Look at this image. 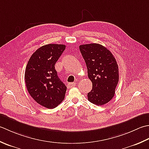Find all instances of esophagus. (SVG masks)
Instances as JSON below:
<instances>
[{"label":"esophagus","instance_id":"1","mask_svg":"<svg viewBox=\"0 0 149 149\" xmlns=\"http://www.w3.org/2000/svg\"><path fill=\"white\" fill-rule=\"evenodd\" d=\"M75 86H76V84L74 82H71V83H69L68 84V87L69 89V88H72V87H74Z\"/></svg>","mask_w":149,"mask_h":149}]
</instances>
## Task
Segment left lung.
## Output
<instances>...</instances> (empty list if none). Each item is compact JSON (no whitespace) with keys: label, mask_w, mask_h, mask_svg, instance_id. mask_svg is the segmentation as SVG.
<instances>
[{"label":"left lung","mask_w":149,"mask_h":149,"mask_svg":"<svg viewBox=\"0 0 149 149\" xmlns=\"http://www.w3.org/2000/svg\"><path fill=\"white\" fill-rule=\"evenodd\" d=\"M79 48L93 84L92 90L87 93L88 100L97 105L107 104L114 97L119 81L116 59L110 51L98 44L81 45Z\"/></svg>","instance_id":"1"}]
</instances>
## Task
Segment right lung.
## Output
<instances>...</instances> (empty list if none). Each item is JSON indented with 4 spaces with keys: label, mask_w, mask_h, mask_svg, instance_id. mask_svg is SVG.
Listing matches in <instances>:
<instances>
[{
    "label": "right lung",
    "mask_w": 149,
    "mask_h": 149,
    "mask_svg": "<svg viewBox=\"0 0 149 149\" xmlns=\"http://www.w3.org/2000/svg\"><path fill=\"white\" fill-rule=\"evenodd\" d=\"M65 49L63 44L43 45L30 57L25 71L27 89L32 98L43 107L53 109L65 98L67 87L54 68Z\"/></svg>",
    "instance_id": "obj_1"
}]
</instances>
